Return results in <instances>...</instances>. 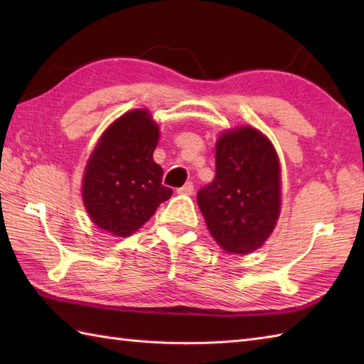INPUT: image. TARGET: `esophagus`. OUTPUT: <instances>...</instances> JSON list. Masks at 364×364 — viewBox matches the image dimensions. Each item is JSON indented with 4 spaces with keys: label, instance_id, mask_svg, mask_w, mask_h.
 <instances>
[{
    "label": "esophagus",
    "instance_id": "1",
    "mask_svg": "<svg viewBox=\"0 0 364 364\" xmlns=\"http://www.w3.org/2000/svg\"><path fill=\"white\" fill-rule=\"evenodd\" d=\"M176 192L180 196H192V194H194V184L189 181V183L184 184V186H181L180 189H178Z\"/></svg>",
    "mask_w": 364,
    "mask_h": 364
}]
</instances>
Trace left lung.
<instances>
[{"instance_id":"obj_1","label":"left lung","mask_w":364,"mask_h":364,"mask_svg":"<svg viewBox=\"0 0 364 364\" xmlns=\"http://www.w3.org/2000/svg\"><path fill=\"white\" fill-rule=\"evenodd\" d=\"M280 161L259 129L236 127L215 142V178L197 194L206 227L223 250L247 255L267 241L282 206Z\"/></svg>"}]
</instances>
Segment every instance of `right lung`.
Returning <instances> with one entry per match:
<instances>
[{"label":"right lung","mask_w":364,"mask_h":364,"mask_svg":"<svg viewBox=\"0 0 364 364\" xmlns=\"http://www.w3.org/2000/svg\"><path fill=\"white\" fill-rule=\"evenodd\" d=\"M158 142L159 127L149 109L129 111L106 128L84 168L81 191L98 228L128 237L172 197L153 159Z\"/></svg>","instance_id":"add662e5"}]
</instances>
